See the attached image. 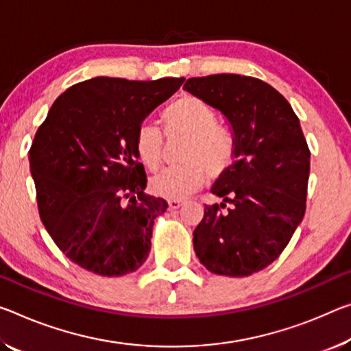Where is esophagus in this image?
Instances as JSON below:
<instances>
[{"mask_svg":"<svg viewBox=\"0 0 351 351\" xmlns=\"http://www.w3.org/2000/svg\"><path fill=\"white\" fill-rule=\"evenodd\" d=\"M184 204V199H169V209H178Z\"/></svg>","mask_w":351,"mask_h":351,"instance_id":"34e87169","label":"esophagus"}]
</instances>
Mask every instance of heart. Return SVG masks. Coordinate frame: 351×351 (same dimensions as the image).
Masks as SVG:
<instances>
[{
  "mask_svg": "<svg viewBox=\"0 0 351 351\" xmlns=\"http://www.w3.org/2000/svg\"><path fill=\"white\" fill-rule=\"evenodd\" d=\"M165 137H184L181 164L156 175L149 186L156 195L180 199L195 192L206 178L223 176L234 160L236 142L232 132L217 121V112L206 99L182 95L162 112ZM134 149L141 162L154 171L162 162L164 136L152 121H143L134 136Z\"/></svg>",
  "mask_w": 351,
  "mask_h": 351,
  "instance_id": "1",
  "label": "heart"
}]
</instances>
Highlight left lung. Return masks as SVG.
<instances>
[{
    "mask_svg": "<svg viewBox=\"0 0 351 351\" xmlns=\"http://www.w3.org/2000/svg\"><path fill=\"white\" fill-rule=\"evenodd\" d=\"M184 90L221 110L236 142L234 162L213 189L223 203L204 208L193 250L215 275L256 274L282 253L304 215L311 152L300 120L276 88L253 76L189 77Z\"/></svg>",
    "mask_w": 351,
    "mask_h": 351,
    "instance_id": "8db88e82",
    "label": "left lung"
}]
</instances>
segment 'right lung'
I'll return each mask as SVG.
<instances>
[{"mask_svg": "<svg viewBox=\"0 0 351 351\" xmlns=\"http://www.w3.org/2000/svg\"><path fill=\"white\" fill-rule=\"evenodd\" d=\"M184 77L130 81L98 76L56 98L29 148L37 208L66 258L103 276L136 271L167 209L148 197L134 149L137 128Z\"/></svg>", "mask_w": 351, "mask_h": 351, "instance_id": "right-lung-1", "label": "right lung"}]
</instances>
